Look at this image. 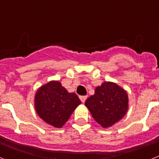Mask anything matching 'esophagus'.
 <instances>
[{"mask_svg":"<svg viewBox=\"0 0 159 159\" xmlns=\"http://www.w3.org/2000/svg\"><path fill=\"white\" fill-rule=\"evenodd\" d=\"M80 99H81V102L84 103L85 101V100L87 99V96H81V97H80Z\"/></svg>","mask_w":159,"mask_h":159,"instance_id":"1","label":"esophagus"}]
</instances>
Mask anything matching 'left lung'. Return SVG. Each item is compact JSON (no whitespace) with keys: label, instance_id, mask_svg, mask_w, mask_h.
<instances>
[{"label":"left lung","instance_id":"obj_1","mask_svg":"<svg viewBox=\"0 0 159 159\" xmlns=\"http://www.w3.org/2000/svg\"><path fill=\"white\" fill-rule=\"evenodd\" d=\"M85 105L104 128H108L124 118L128 109V95L124 89L112 81H104L96 87L93 95Z\"/></svg>","mask_w":159,"mask_h":159}]
</instances>
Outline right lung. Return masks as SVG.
I'll list each match as a JSON object with an SVG mask.
<instances>
[{
    "label": "right lung",
    "mask_w": 159,
    "mask_h": 159,
    "mask_svg": "<svg viewBox=\"0 0 159 159\" xmlns=\"http://www.w3.org/2000/svg\"><path fill=\"white\" fill-rule=\"evenodd\" d=\"M76 93H69L58 81H50L37 89L35 95L36 113L44 122L61 128L81 104Z\"/></svg>",
    "instance_id": "1"
}]
</instances>
